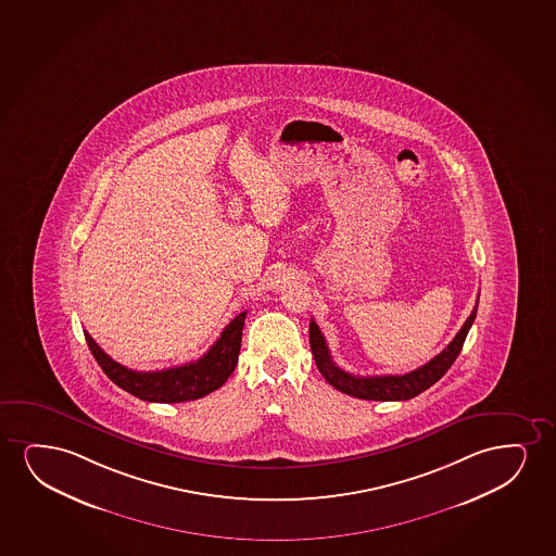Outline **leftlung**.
I'll return each instance as SVG.
<instances>
[{
    "mask_svg": "<svg viewBox=\"0 0 556 556\" xmlns=\"http://www.w3.org/2000/svg\"><path fill=\"white\" fill-rule=\"evenodd\" d=\"M477 303H479V298H477ZM477 303L455 339L435 358L420 368L413 369L409 374H404V376L358 377L346 374L345 369L338 368L333 364L325 336L318 330L315 320H311L309 325L311 353L315 356L318 371L339 392H345L349 396L361 397V400H376V402L412 400L420 392H425L426 389H430L433 382L440 381L441 377L447 374V369L455 364L469 328L476 320Z\"/></svg>",
    "mask_w": 556,
    "mask_h": 556,
    "instance_id": "1",
    "label": "left lung"
}]
</instances>
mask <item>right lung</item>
I'll return each mask as SVG.
<instances>
[{
  "mask_svg": "<svg viewBox=\"0 0 556 556\" xmlns=\"http://www.w3.org/2000/svg\"><path fill=\"white\" fill-rule=\"evenodd\" d=\"M245 317L247 311L239 313L238 317L224 328L215 345L211 346L200 361L188 362L177 368L162 369V371L128 369L113 361L109 354L103 353L101 346L90 338V333L85 332V338L96 362L116 387H121L126 392H130L131 396L144 402L179 404V402H190V400L207 396L228 381L231 371L238 366Z\"/></svg>",
  "mask_w": 556,
  "mask_h": 556,
  "instance_id": "add662e5",
  "label": "right lung"
}]
</instances>
